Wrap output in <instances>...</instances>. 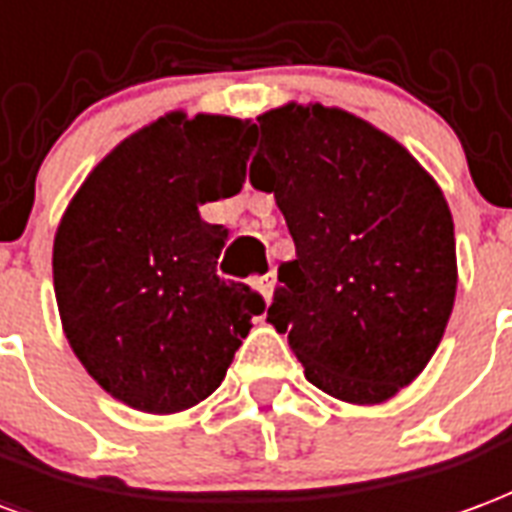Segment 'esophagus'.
<instances>
[{
    "label": "esophagus",
    "instance_id": "obj_1",
    "mask_svg": "<svg viewBox=\"0 0 512 512\" xmlns=\"http://www.w3.org/2000/svg\"><path fill=\"white\" fill-rule=\"evenodd\" d=\"M255 285H257V290H260V295H263L266 301H271V295H274V287H276V276L274 274L260 276Z\"/></svg>",
    "mask_w": 512,
    "mask_h": 512
}]
</instances>
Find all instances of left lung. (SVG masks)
I'll return each mask as SVG.
<instances>
[{
	"label": "left lung",
	"instance_id": "left-lung-1",
	"mask_svg": "<svg viewBox=\"0 0 512 512\" xmlns=\"http://www.w3.org/2000/svg\"><path fill=\"white\" fill-rule=\"evenodd\" d=\"M257 121L249 181L295 241L268 323L320 391L388 401L426 369L453 312L448 200L399 140L342 108L287 102Z\"/></svg>",
	"mask_w": 512,
	"mask_h": 512
}]
</instances>
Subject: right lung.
<instances>
[{"instance_id":"1","label":"right lung","mask_w":512,"mask_h":512,"mask_svg":"<svg viewBox=\"0 0 512 512\" xmlns=\"http://www.w3.org/2000/svg\"><path fill=\"white\" fill-rule=\"evenodd\" d=\"M255 124L173 111L86 176L54 238L67 342L102 391L170 415L217 391L266 301L217 276L227 241L198 206L233 198Z\"/></svg>"}]
</instances>
